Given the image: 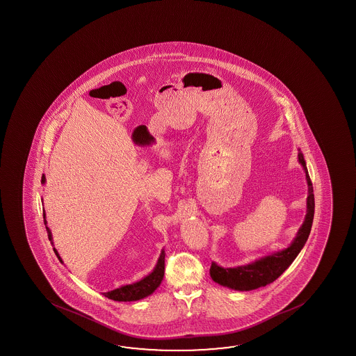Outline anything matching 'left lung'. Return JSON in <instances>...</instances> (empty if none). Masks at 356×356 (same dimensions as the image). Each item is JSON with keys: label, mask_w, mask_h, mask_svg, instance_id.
Listing matches in <instances>:
<instances>
[{"label": "left lung", "mask_w": 356, "mask_h": 356, "mask_svg": "<svg viewBox=\"0 0 356 356\" xmlns=\"http://www.w3.org/2000/svg\"><path fill=\"white\" fill-rule=\"evenodd\" d=\"M298 160L303 166L304 172H305V179L308 184V197H307V215L304 218L303 225L298 231L296 238L293 239V242L288 248L270 253L268 256L262 257L245 266H239L234 268H223L215 262H212L210 268L211 278L220 286L242 291L266 286L282 275L297 258L299 252L302 251L313 225L315 202L313 184L309 177L308 169L302 152L298 154Z\"/></svg>", "instance_id": "8db88e82"}]
</instances>
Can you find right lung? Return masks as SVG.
<instances>
[{
    "label": "right lung",
    "mask_w": 356,
    "mask_h": 356,
    "mask_svg": "<svg viewBox=\"0 0 356 356\" xmlns=\"http://www.w3.org/2000/svg\"><path fill=\"white\" fill-rule=\"evenodd\" d=\"M46 182V177L44 175L42 176V184ZM43 218H44V225H47L46 221V213L43 212ZM47 229L48 238L52 242V234L51 229L46 226ZM53 251L56 253V256L58 257L59 262L63 263L62 258L59 257L58 252L56 248H53ZM163 272H165V251H161L160 257H159L158 263L155 266V268L152 269V273L149 275L144 277L143 280L133 283V284H128V286H122L120 288H117L114 291H106L103 293L104 297L109 298L111 300H117V302H134V300H140L143 298L147 297L152 294L154 291H156V288L160 286L161 280L163 278Z\"/></svg>",
    "instance_id": "obj_1"
}]
</instances>
